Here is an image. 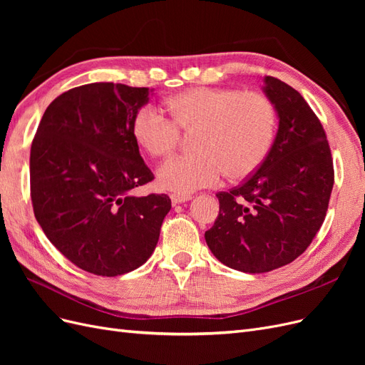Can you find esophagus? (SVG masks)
<instances>
[{
    "label": "esophagus",
    "mask_w": 365,
    "mask_h": 365,
    "mask_svg": "<svg viewBox=\"0 0 365 365\" xmlns=\"http://www.w3.org/2000/svg\"><path fill=\"white\" fill-rule=\"evenodd\" d=\"M170 200H172V204L176 205V204L190 201V200H192V195H187V193H172V195H170Z\"/></svg>",
    "instance_id": "34e87169"
}]
</instances>
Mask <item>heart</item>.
<instances>
[{
	"mask_svg": "<svg viewBox=\"0 0 365 365\" xmlns=\"http://www.w3.org/2000/svg\"><path fill=\"white\" fill-rule=\"evenodd\" d=\"M172 120L157 106L143 105L132 120L138 145L152 157H168L180 141V129H196V152L173 157L158 169L164 189L189 193L252 175L272 146L275 108L267 96L235 88L197 86L170 97Z\"/></svg>",
	"mask_w": 365,
	"mask_h": 365,
	"instance_id": "b5f03b06",
	"label": "heart"
}]
</instances>
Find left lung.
Instances as JSON below:
<instances>
[{
    "instance_id": "obj_1",
    "label": "left lung",
    "mask_w": 365,
    "mask_h": 365,
    "mask_svg": "<svg viewBox=\"0 0 365 365\" xmlns=\"http://www.w3.org/2000/svg\"><path fill=\"white\" fill-rule=\"evenodd\" d=\"M279 129L260 168L230 192L217 193L219 215L205 231L216 259L260 274L294 262L323 225L334 187V161L323 125L302 94L264 76Z\"/></svg>"
}]
</instances>
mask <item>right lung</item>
<instances>
[{"instance_id": "1", "label": "right lung", "mask_w": 365, "mask_h": 365, "mask_svg": "<svg viewBox=\"0 0 365 365\" xmlns=\"http://www.w3.org/2000/svg\"><path fill=\"white\" fill-rule=\"evenodd\" d=\"M150 93L113 82L73 88L48 105L31 143L35 217L65 257L96 275L146 263L172 207L168 195L132 193L153 180L132 132Z\"/></svg>"}]
</instances>
